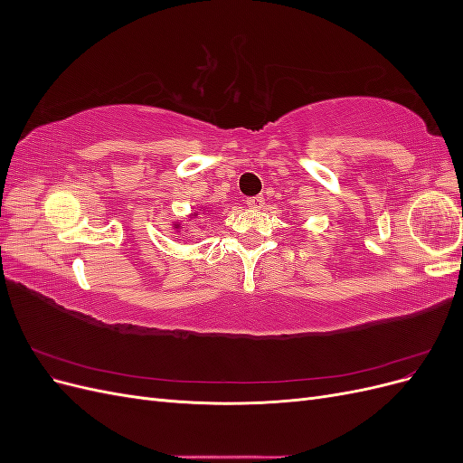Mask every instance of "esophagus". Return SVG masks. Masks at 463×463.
Returning <instances> with one entry per match:
<instances>
[{"mask_svg": "<svg viewBox=\"0 0 463 463\" xmlns=\"http://www.w3.org/2000/svg\"><path fill=\"white\" fill-rule=\"evenodd\" d=\"M245 204H247L249 208H260V206L264 204V197H262V194H257V197H249V199L245 201Z\"/></svg>", "mask_w": 463, "mask_h": 463, "instance_id": "1", "label": "esophagus"}]
</instances>
